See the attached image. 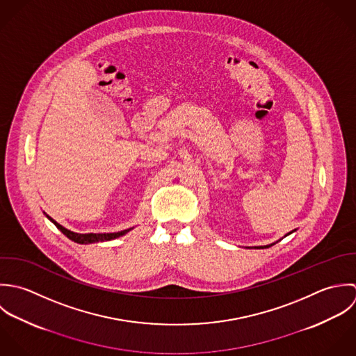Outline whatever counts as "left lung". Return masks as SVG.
I'll list each match as a JSON object with an SVG mask.
<instances>
[{
    "mask_svg": "<svg viewBox=\"0 0 356 356\" xmlns=\"http://www.w3.org/2000/svg\"><path fill=\"white\" fill-rule=\"evenodd\" d=\"M294 231H296V229H293V231H290V232H287V234H286V235H284V236H287V235H290V234H291V232H294ZM277 242H278V241H277ZM277 242H274V243H270V245H264V246H253V249H267V248H271V246H273V245H275V243H277ZM249 249H252V248H249Z\"/></svg>",
    "mask_w": 356,
    "mask_h": 356,
    "instance_id": "left-lung-1",
    "label": "left lung"
}]
</instances>
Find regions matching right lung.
Wrapping results in <instances>:
<instances>
[{
	"instance_id": "add662e5",
	"label": "right lung",
	"mask_w": 356,
	"mask_h": 356,
	"mask_svg": "<svg viewBox=\"0 0 356 356\" xmlns=\"http://www.w3.org/2000/svg\"><path fill=\"white\" fill-rule=\"evenodd\" d=\"M69 239H72L76 243H81V245H88V243H95V242H106V241H111V239H115V238H120L125 234H128L132 228H128V229H124V231H118V232H107V234H93V232H89V234H78V232H72L70 229L65 228L62 224H59L58 221H55L51 216H48L47 213H44Z\"/></svg>"
}]
</instances>
